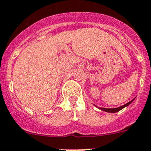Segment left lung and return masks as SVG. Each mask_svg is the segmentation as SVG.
Segmentation results:
<instances>
[{"instance_id":"left-lung-1","label":"left lung","mask_w":151,"mask_h":151,"mask_svg":"<svg viewBox=\"0 0 151 151\" xmlns=\"http://www.w3.org/2000/svg\"><path fill=\"white\" fill-rule=\"evenodd\" d=\"M134 99H132V101H130V102H128V103H126V104L123 105V106H122L120 107H118V108H113V109H106V108H100L101 110H103V111H105V112H119V111H120L121 109H122L123 108H124V107L128 106V105L130 104V103H132V102L133 101Z\"/></svg>"}]
</instances>
